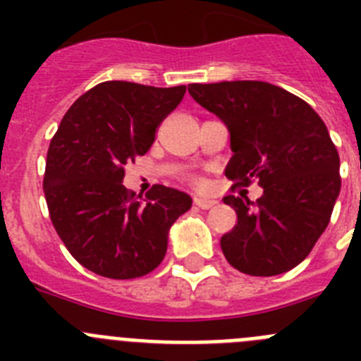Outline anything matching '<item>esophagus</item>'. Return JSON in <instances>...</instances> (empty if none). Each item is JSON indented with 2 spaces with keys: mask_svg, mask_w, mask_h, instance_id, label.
Returning a JSON list of instances; mask_svg holds the SVG:
<instances>
[{
  "mask_svg": "<svg viewBox=\"0 0 361 361\" xmlns=\"http://www.w3.org/2000/svg\"><path fill=\"white\" fill-rule=\"evenodd\" d=\"M193 204H195L197 208H200V209H209V208H213L216 202H215V200L200 199V197H195V199H193Z\"/></svg>",
  "mask_w": 361,
  "mask_h": 361,
  "instance_id": "obj_1",
  "label": "esophagus"
}]
</instances>
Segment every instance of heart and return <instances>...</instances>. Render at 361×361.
<instances>
[{
  "mask_svg": "<svg viewBox=\"0 0 361 361\" xmlns=\"http://www.w3.org/2000/svg\"><path fill=\"white\" fill-rule=\"evenodd\" d=\"M197 184H200V186H202V184H204V180H197Z\"/></svg>",
  "mask_w": 361,
  "mask_h": 361,
  "instance_id": "heart-1",
  "label": "heart"
}]
</instances>
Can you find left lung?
I'll use <instances>...</instances> for the list:
<instances>
[{
  "label": "left lung",
  "mask_w": 361,
  "mask_h": 361,
  "mask_svg": "<svg viewBox=\"0 0 361 361\" xmlns=\"http://www.w3.org/2000/svg\"><path fill=\"white\" fill-rule=\"evenodd\" d=\"M188 92L228 126L226 177L235 186L257 180L264 188L257 202L224 197L238 219L220 238L226 260L251 276L293 269L329 224L342 186L327 126L304 99L264 81L190 85Z\"/></svg>",
  "instance_id": "1"
}]
</instances>
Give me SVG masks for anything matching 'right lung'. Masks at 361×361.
Listing matches in <instances>:
<instances>
[{
    "label": "right lung",
    "instance_id": "1",
    "mask_svg": "<svg viewBox=\"0 0 361 361\" xmlns=\"http://www.w3.org/2000/svg\"><path fill=\"white\" fill-rule=\"evenodd\" d=\"M186 86L104 81L68 108L47 153L50 220L75 260L95 275H148L166 255L168 231L190 195L155 184L146 199L123 186L124 166L145 155Z\"/></svg>",
    "mask_w": 361,
    "mask_h": 361
}]
</instances>
